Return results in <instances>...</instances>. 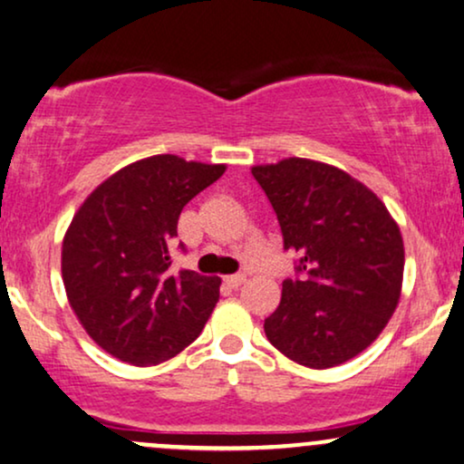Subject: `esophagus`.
Listing matches in <instances>:
<instances>
[{"label":"esophagus","instance_id":"34e87169","mask_svg":"<svg viewBox=\"0 0 464 464\" xmlns=\"http://www.w3.org/2000/svg\"><path fill=\"white\" fill-rule=\"evenodd\" d=\"M225 283L231 286V289H237V286H242L246 283V276L244 274H231V276H227Z\"/></svg>","mask_w":464,"mask_h":464}]
</instances>
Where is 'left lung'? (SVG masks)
Instances as JSON below:
<instances>
[{"instance_id":"obj_1","label":"left lung","mask_w":464,"mask_h":464,"mask_svg":"<svg viewBox=\"0 0 464 464\" xmlns=\"http://www.w3.org/2000/svg\"><path fill=\"white\" fill-rule=\"evenodd\" d=\"M272 203L285 250L300 255L285 278L266 336L308 368H332L362 353L401 300V228L362 181L325 162L286 158L252 167Z\"/></svg>"}]
</instances>
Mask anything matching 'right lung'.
Listing matches in <instances>:
<instances>
[{
  "label": "right lung",
  "instance_id": "add662e5",
  "mask_svg": "<svg viewBox=\"0 0 464 464\" xmlns=\"http://www.w3.org/2000/svg\"><path fill=\"white\" fill-rule=\"evenodd\" d=\"M225 169L143 158L104 179L74 214L62 246L63 286L85 332L117 360L156 366L208 324L218 276L169 267L181 209Z\"/></svg>",
  "mask_w": 464,
  "mask_h": 464
}]
</instances>
